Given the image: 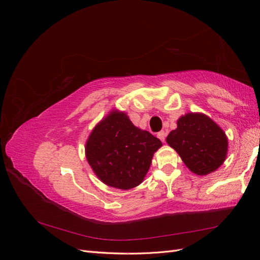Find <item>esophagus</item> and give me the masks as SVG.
Returning a JSON list of instances; mask_svg holds the SVG:
<instances>
[{"mask_svg": "<svg viewBox=\"0 0 260 260\" xmlns=\"http://www.w3.org/2000/svg\"><path fill=\"white\" fill-rule=\"evenodd\" d=\"M165 136H167V133H165L164 131H161V132H158V133H157V137H158V139L161 140L162 142L165 141Z\"/></svg>", "mask_w": 260, "mask_h": 260, "instance_id": "obj_1", "label": "esophagus"}]
</instances>
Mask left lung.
Listing matches in <instances>:
<instances>
[{"label":"left lung","instance_id":"1","mask_svg":"<svg viewBox=\"0 0 260 260\" xmlns=\"http://www.w3.org/2000/svg\"><path fill=\"white\" fill-rule=\"evenodd\" d=\"M176 124L167 143L192 173L207 175L221 167L228 153V139L221 127L202 113H187Z\"/></svg>","mask_w":260,"mask_h":260}]
</instances>
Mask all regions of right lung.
<instances>
[{
  "label": "right lung",
  "mask_w": 260,
  "mask_h": 260,
  "mask_svg": "<svg viewBox=\"0 0 260 260\" xmlns=\"http://www.w3.org/2000/svg\"><path fill=\"white\" fill-rule=\"evenodd\" d=\"M162 142L132 123L125 112L112 109L93 127L85 153L103 183L129 190L144 181L152 158Z\"/></svg>",
  "instance_id": "obj_1"
}]
</instances>
